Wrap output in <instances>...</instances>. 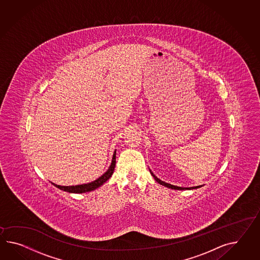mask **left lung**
I'll list each match as a JSON object with an SVG mask.
<instances>
[{
    "instance_id": "1",
    "label": "left lung",
    "mask_w": 260,
    "mask_h": 260,
    "mask_svg": "<svg viewBox=\"0 0 260 260\" xmlns=\"http://www.w3.org/2000/svg\"><path fill=\"white\" fill-rule=\"evenodd\" d=\"M149 171L151 173V175H152V177H154V179L158 182V183L160 184V185H162V186H165V187H167V188H169V189H172V190H193V189H197V188H200V187H202L203 185H199V186H194V187H189V188H183V187H178V186H175V185H172V184L166 183L165 181H162V180H160L159 178L156 177L154 174H153L152 171L149 169Z\"/></svg>"
}]
</instances>
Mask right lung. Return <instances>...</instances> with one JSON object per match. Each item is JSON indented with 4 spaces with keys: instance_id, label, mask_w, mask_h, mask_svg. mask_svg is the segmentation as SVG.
<instances>
[{
    "instance_id": "right-lung-1",
    "label": "right lung",
    "mask_w": 260,
    "mask_h": 260,
    "mask_svg": "<svg viewBox=\"0 0 260 260\" xmlns=\"http://www.w3.org/2000/svg\"><path fill=\"white\" fill-rule=\"evenodd\" d=\"M115 154H116V150H114L113 158H112V162L109 166L107 171L94 181H91L89 183L80 184V185H72V186H60V185L52 183V182L51 183L54 185L58 189L70 192V193H84V192H88V191L95 190L105 183L114 174V167H115Z\"/></svg>"
}]
</instances>
